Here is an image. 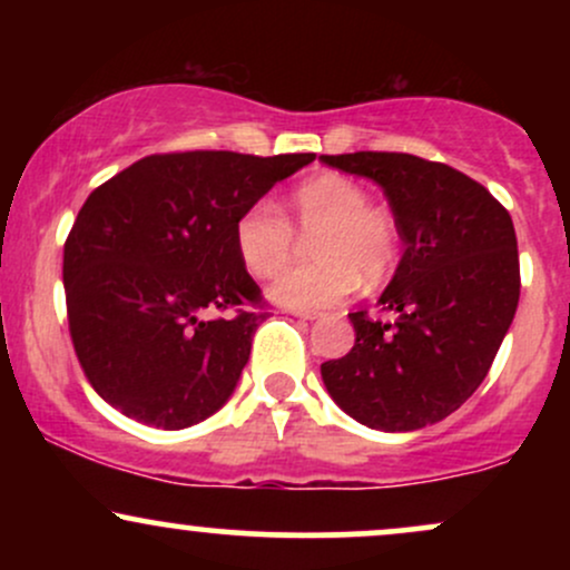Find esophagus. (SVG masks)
I'll list each match as a JSON object with an SVG mask.
<instances>
[{"instance_id": "1", "label": "esophagus", "mask_w": 570, "mask_h": 570, "mask_svg": "<svg viewBox=\"0 0 570 570\" xmlns=\"http://www.w3.org/2000/svg\"><path fill=\"white\" fill-rule=\"evenodd\" d=\"M294 318H303V322H316L318 313H311V311H289Z\"/></svg>"}]
</instances>
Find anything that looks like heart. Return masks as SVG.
Masks as SVG:
<instances>
[{
  "instance_id": "obj_1",
  "label": "heart",
  "mask_w": 570,
  "mask_h": 570,
  "mask_svg": "<svg viewBox=\"0 0 570 570\" xmlns=\"http://www.w3.org/2000/svg\"><path fill=\"white\" fill-rule=\"evenodd\" d=\"M292 217L299 233L313 235V265L292 267L294 230L273 200H257L235 222V248L240 263L257 278L273 281L267 297L292 311H324L343 303L362 284H381L394 273L399 235L389 214L370 206L358 181L324 174L292 193Z\"/></svg>"
}]
</instances>
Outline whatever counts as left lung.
Returning <instances> with one entry per match:
<instances>
[{"label":"left lung","mask_w":570,"mask_h":570,"mask_svg":"<svg viewBox=\"0 0 570 570\" xmlns=\"http://www.w3.org/2000/svg\"><path fill=\"white\" fill-rule=\"evenodd\" d=\"M389 198L404 254L377 299L394 322L351 313L356 343L322 364L343 412L377 431H417L485 381L520 299L512 217L480 181L404 153L322 155Z\"/></svg>","instance_id":"left-lung-1"}]
</instances>
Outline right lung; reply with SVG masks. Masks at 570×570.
Returning a JSON list of instances; mask_svg holds the SVG:
<instances>
[{
	"label": "right lung",
	"mask_w": 570,
	"mask_h": 570,
	"mask_svg": "<svg viewBox=\"0 0 570 570\" xmlns=\"http://www.w3.org/2000/svg\"><path fill=\"white\" fill-rule=\"evenodd\" d=\"M313 153L149 155L90 193L63 246L69 332L104 402L179 431L240 381L267 313L235 248V222ZM238 306L206 323L202 313Z\"/></svg>",
	"instance_id": "obj_1"
}]
</instances>
